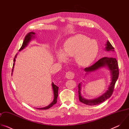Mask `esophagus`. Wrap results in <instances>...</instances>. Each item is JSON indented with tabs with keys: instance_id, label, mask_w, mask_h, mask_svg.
<instances>
[{
	"instance_id": "obj_1",
	"label": "esophagus",
	"mask_w": 129,
	"mask_h": 129,
	"mask_svg": "<svg viewBox=\"0 0 129 129\" xmlns=\"http://www.w3.org/2000/svg\"><path fill=\"white\" fill-rule=\"evenodd\" d=\"M65 76L66 77V78H67L68 79H72L74 78L75 77V73L73 72L69 71L66 72Z\"/></svg>"
}]
</instances>
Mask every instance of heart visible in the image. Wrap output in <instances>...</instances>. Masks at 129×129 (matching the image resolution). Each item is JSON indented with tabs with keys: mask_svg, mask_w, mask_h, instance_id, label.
Segmentation results:
<instances>
[{
	"mask_svg": "<svg viewBox=\"0 0 129 129\" xmlns=\"http://www.w3.org/2000/svg\"><path fill=\"white\" fill-rule=\"evenodd\" d=\"M98 51V45L96 41L90 40L85 36L77 35L67 40L64 50L58 51V58L61 61H65L67 57L75 55L77 62L80 65L85 66L93 61Z\"/></svg>",
	"mask_w": 129,
	"mask_h": 129,
	"instance_id": "b5f03b06",
	"label": "heart"
}]
</instances>
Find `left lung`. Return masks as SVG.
<instances>
[{"instance_id":"8db88e82","label":"left lung","mask_w":129,"mask_h":129,"mask_svg":"<svg viewBox=\"0 0 129 129\" xmlns=\"http://www.w3.org/2000/svg\"><path fill=\"white\" fill-rule=\"evenodd\" d=\"M106 50L114 51V47L108 40L107 42ZM104 66H107L111 72V76H112L111 82L110 83L108 90L104 94H103L100 97L94 100H87L84 99L81 96V84L80 83L78 85V88H79L78 92H79V100L81 102L89 106L96 105L105 101L111 97V96L112 95L113 92L114 91L115 83L119 76V69H118V62L117 61L115 58H111H111L107 57H103L100 59L99 61H98L92 65H91V66H89L88 67L85 68L84 70L86 72H91L92 71H94Z\"/></svg>"}]
</instances>
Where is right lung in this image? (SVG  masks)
Returning <instances> with one entry per match:
<instances>
[{"instance_id":"obj_1","label":"right lung","mask_w":129,"mask_h":129,"mask_svg":"<svg viewBox=\"0 0 129 129\" xmlns=\"http://www.w3.org/2000/svg\"><path fill=\"white\" fill-rule=\"evenodd\" d=\"M35 34V33L34 32H30L28 33L25 37V38L24 40L23 41V44L21 47V48L19 49V51L21 50L22 49H23L25 47H26L28 44V43L30 41V40H31V38L33 36V35H34ZM17 56V54L15 56V58L14 59V62H15V58H16ZM14 63H13V69H12V72L13 71V68L14 67ZM52 89L53 90V94H54V99L52 101V102L48 106L44 107V108H37V109H40V110H46L48 109H49L50 108H51L52 106H53L54 104H56L57 103V98L58 96V89L59 87L58 86H57L56 85H54L53 83H52Z\"/></svg>"}]
</instances>
